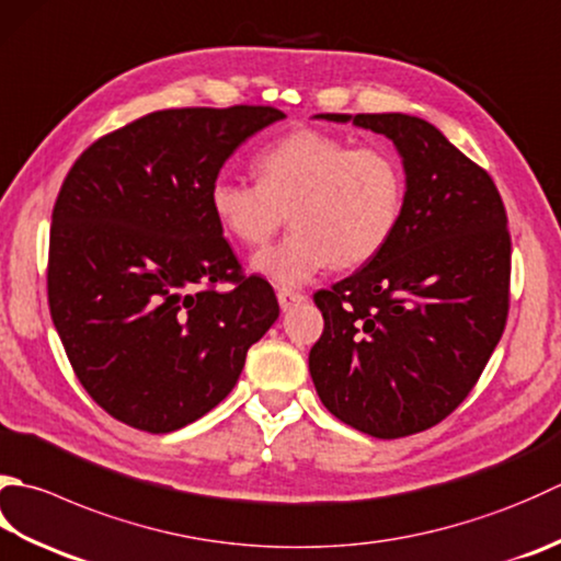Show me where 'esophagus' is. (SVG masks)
<instances>
[{
	"mask_svg": "<svg viewBox=\"0 0 561 561\" xmlns=\"http://www.w3.org/2000/svg\"><path fill=\"white\" fill-rule=\"evenodd\" d=\"M277 301H279V309H282V311H291V309H296V306L306 304V296H304V294H296V291L282 289V291L277 294Z\"/></svg>",
	"mask_w": 561,
	"mask_h": 561,
	"instance_id": "34e87169",
	"label": "esophagus"
}]
</instances>
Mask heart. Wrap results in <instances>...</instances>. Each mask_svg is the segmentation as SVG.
<instances>
[{"label": "heart", "instance_id": "heart-1", "mask_svg": "<svg viewBox=\"0 0 561 561\" xmlns=\"http://www.w3.org/2000/svg\"><path fill=\"white\" fill-rule=\"evenodd\" d=\"M257 180L216 178L208 204L226 233L248 248L265 245L289 211L291 233L252 257V272L284 289L331 265H365L401 221L399 160L383 148H350L323 130L299 128L272 142L257 158Z\"/></svg>", "mask_w": 561, "mask_h": 561}]
</instances>
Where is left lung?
<instances>
[{"instance_id":"1","label":"left lung","mask_w":561,"mask_h":561,"mask_svg":"<svg viewBox=\"0 0 561 561\" xmlns=\"http://www.w3.org/2000/svg\"><path fill=\"white\" fill-rule=\"evenodd\" d=\"M387 136L401 156V221L377 257L313 301L309 369L323 405L381 440L427 431L474 387L508 316L511 236L489 174L409 114H316Z\"/></svg>"}]
</instances>
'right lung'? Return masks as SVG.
Instances as JSON below:
<instances>
[{
    "mask_svg": "<svg viewBox=\"0 0 561 561\" xmlns=\"http://www.w3.org/2000/svg\"><path fill=\"white\" fill-rule=\"evenodd\" d=\"M282 118L274 106L164 108L92 142L65 178L50 316L77 379L116 421L172 433L202 419L277 321V296L240 274L208 190L236 148Z\"/></svg>",
    "mask_w": 561,
    "mask_h": 561,
    "instance_id": "add662e5",
    "label": "right lung"
}]
</instances>
